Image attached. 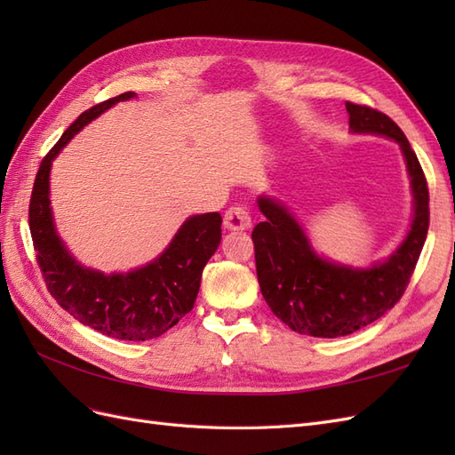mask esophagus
<instances>
[{
	"mask_svg": "<svg viewBox=\"0 0 455 455\" xmlns=\"http://www.w3.org/2000/svg\"><path fill=\"white\" fill-rule=\"evenodd\" d=\"M252 224L251 212L243 204H233L224 214V226L228 229H249Z\"/></svg>",
	"mask_w": 455,
	"mask_h": 455,
	"instance_id": "obj_1",
	"label": "esophagus"
}]
</instances>
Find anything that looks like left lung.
<instances>
[{
  "label": "left lung",
  "instance_id": "8db88e82",
  "mask_svg": "<svg viewBox=\"0 0 455 455\" xmlns=\"http://www.w3.org/2000/svg\"><path fill=\"white\" fill-rule=\"evenodd\" d=\"M353 132L398 142L414 194V220L404 243L368 269H353L316 256L296 218L269 197L258 206L266 216L252 231L259 291L273 315L294 332L339 338L378 321L403 298L429 229V188L416 151L396 123L378 109L346 102Z\"/></svg>",
  "mask_w": 455,
  "mask_h": 455
}]
</instances>
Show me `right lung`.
Here are the masks:
<instances>
[{
    "instance_id": "right-lung-1",
    "label": "right lung",
    "mask_w": 455,
    "mask_h": 455,
    "mask_svg": "<svg viewBox=\"0 0 455 455\" xmlns=\"http://www.w3.org/2000/svg\"><path fill=\"white\" fill-rule=\"evenodd\" d=\"M123 92L81 114L39 164L30 197L28 224L36 259L51 296L81 324L109 338L146 341L167 332L194 309L206 261L222 239V216L206 212L188 218L174 239L151 264L129 273L104 275L84 267L64 249L54 231L49 172L52 159L87 123L108 108L132 99Z\"/></svg>"
}]
</instances>
